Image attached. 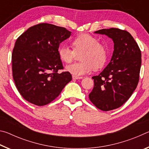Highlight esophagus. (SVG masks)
<instances>
[{
    "mask_svg": "<svg viewBox=\"0 0 149 149\" xmlns=\"http://www.w3.org/2000/svg\"><path fill=\"white\" fill-rule=\"evenodd\" d=\"M72 78L74 79H82L83 77H77V76H75V75H72Z\"/></svg>",
    "mask_w": 149,
    "mask_h": 149,
    "instance_id": "1",
    "label": "esophagus"
}]
</instances>
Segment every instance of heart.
Returning <instances> with one entry per match:
<instances>
[{
    "label": "heart",
    "instance_id": "1",
    "mask_svg": "<svg viewBox=\"0 0 149 149\" xmlns=\"http://www.w3.org/2000/svg\"><path fill=\"white\" fill-rule=\"evenodd\" d=\"M74 50L68 46H62L58 50L60 59L63 62L70 63L75 55L79 53L81 62L67 65L65 70L73 75L79 77L89 74L93 68L99 69L107 62V50L104 45L98 42L97 39L88 34H81L72 39Z\"/></svg>",
    "mask_w": 149,
    "mask_h": 149
}]
</instances>
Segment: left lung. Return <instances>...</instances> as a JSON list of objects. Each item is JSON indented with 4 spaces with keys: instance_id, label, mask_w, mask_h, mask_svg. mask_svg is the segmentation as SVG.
I'll list each match as a JSON object with an SVG mask.
<instances>
[{
    "instance_id": "1",
    "label": "left lung",
    "mask_w": 149,
    "mask_h": 149,
    "mask_svg": "<svg viewBox=\"0 0 149 149\" xmlns=\"http://www.w3.org/2000/svg\"><path fill=\"white\" fill-rule=\"evenodd\" d=\"M95 33L105 35L114 42V51L107 67L93 76L94 87L91 101L103 111L120 107L130 99L137 86L141 65V52L129 32L117 28L102 29Z\"/></svg>"
}]
</instances>
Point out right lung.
Listing matches in <instances>:
<instances>
[{
	"label": "right lung",
	"mask_w": 149,
	"mask_h": 149,
	"mask_svg": "<svg viewBox=\"0 0 149 149\" xmlns=\"http://www.w3.org/2000/svg\"><path fill=\"white\" fill-rule=\"evenodd\" d=\"M72 33L64 27L40 24L29 27L16 40L12 51V74L19 93L27 101L44 106L54 100L72 80L63 68L59 45Z\"/></svg>",
	"instance_id": "1"
}]
</instances>
